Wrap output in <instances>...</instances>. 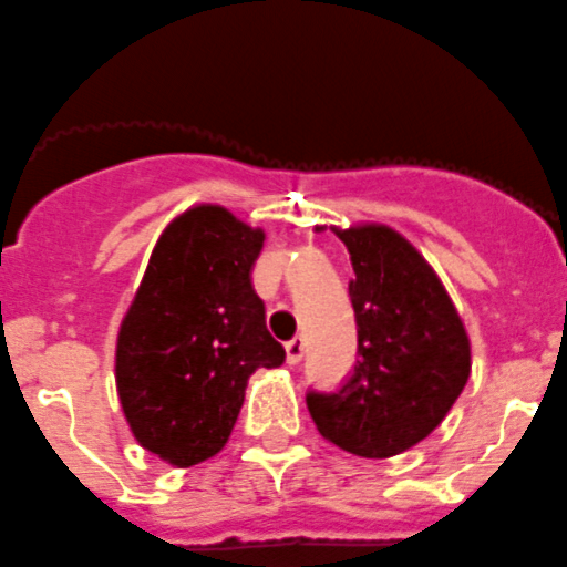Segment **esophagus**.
Listing matches in <instances>:
<instances>
[{
	"mask_svg": "<svg viewBox=\"0 0 567 567\" xmlns=\"http://www.w3.org/2000/svg\"><path fill=\"white\" fill-rule=\"evenodd\" d=\"M285 358H288L290 367H296V363L305 358V341H301V338H293V341L285 343Z\"/></svg>",
	"mask_w": 567,
	"mask_h": 567,
	"instance_id": "1",
	"label": "esophagus"
}]
</instances>
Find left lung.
Returning a JSON list of instances; mask_svg holds the SVG:
<instances>
[{
	"label": "left lung",
	"instance_id": "1",
	"mask_svg": "<svg viewBox=\"0 0 567 567\" xmlns=\"http://www.w3.org/2000/svg\"><path fill=\"white\" fill-rule=\"evenodd\" d=\"M355 277L358 367L336 394H308L327 442L391 458L431 436L470 378V336L431 262L385 224L332 226Z\"/></svg>",
	"mask_w": 567,
	"mask_h": 567
}]
</instances>
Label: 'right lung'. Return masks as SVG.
Returning a JSON list of instances; mask_svg holds the SVG:
<instances>
[{
	"mask_svg": "<svg viewBox=\"0 0 567 567\" xmlns=\"http://www.w3.org/2000/svg\"><path fill=\"white\" fill-rule=\"evenodd\" d=\"M266 243L220 204L164 226L116 332L114 380L125 422L147 453L193 467L224 451L248 378L285 361L251 271Z\"/></svg>",
	"mask_w": 567,
	"mask_h": 567,
	"instance_id": "obj_1",
	"label": "right lung"
}]
</instances>
